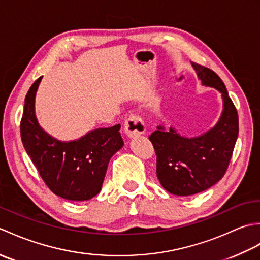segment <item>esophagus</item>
Instances as JSON below:
<instances>
[{"label": "esophagus", "mask_w": 260, "mask_h": 260, "mask_svg": "<svg viewBox=\"0 0 260 260\" xmlns=\"http://www.w3.org/2000/svg\"><path fill=\"white\" fill-rule=\"evenodd\" d=\"M125 133L128 137H135L145 133L146 126L141 116L137 114H132L126 118L124 124Z\"/></svg>", "instance_id": "esophagus-1"}]
</instances>
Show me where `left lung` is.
<instances>
[{
  "label": "left lung",
  "mask_w": 260,
  "mask_h": 260,
  "mask_svg": "<svg viewBox=\"0 0 260 260\" xmlns=\"http://www.w3.org/2000/svg\"><path fill=\"white\" fill-rule=\"evenodd\" d=\"M192 66L203 85L222 93L221 118L212 129L193 139L162 126L148 136L156 154L159 183L168 192L181 197L202 192L223 178L239 132L238 113L221 78L202 64Z\"/></svg>",
  "instance_id": "1"
}]
</instances>
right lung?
<instances>
[{
    "label": "right lung",
    "mask_w": 260,
    "mask_h": 260,
    "mask_svg": "<svg viewBox=\"0 0 260 260\" xmlns=\"http://www.w3.org/2000/svg\"><path fill=\"white\" fill-rule=\"evenodd\" d=\"M40 80L39 77L25 96L20 123L22 143L54 194L71 201L89 200L101 192L109 159L124 145L120 125L95 129L73 142L52 139L39 126L35 115V97Z\"/></svg>",
    "instance_id": "right-lung-1"
}]
</instances>
